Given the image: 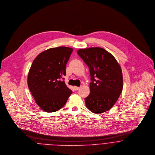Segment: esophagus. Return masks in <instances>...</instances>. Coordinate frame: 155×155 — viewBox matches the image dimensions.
Wrapping results in <instances>:
<instances>
[{
    "mask_svg": "<svg viewBox=\"0 0 155 155\" xmlns=\"http://www.w3.org/2000/svg\"><path fill=\"white\" fill-rule=\"evenodd\" d=\"M74 89L76 91H77V90H78L79 89V87H74Z\"/></svg>",
    "mask_w": 155,
    "mask_h": 155,
    "instance_id": "obj_1",
    "label": "esophagus"
}]
</instances>
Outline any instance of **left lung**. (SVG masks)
Wrapping results in <instances>:
<instances>
[{"instance_id": "8db88e82", "label": "left lung", "mask_w": 155, "mask_h": 155, "mask_svg": "<svg viewBox=\"0 0 155 155\" xmlns=\"http://www.w3.org/2000/svg\"><path fill=\"white\" fill-rule=\"evenodd\" d=\"M77 53L90 72V94L85 99L87 108L96 114L107 111L116 103L123 90L120 64L112 54L101 48L79 49Z\"/></svg>"}]
</instances>
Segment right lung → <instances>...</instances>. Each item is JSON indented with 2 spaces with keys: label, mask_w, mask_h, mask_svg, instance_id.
<instances>
[{
  "label": "right lung",
  "mask_w": 155,
  "mask_h": 155,
  "mask_svg": "<svg viewBox=\"0 0 155 155\" xmlns=\"http://www.w3.org/2000/svg\"><path fill=\"white\" fill-rule=\"evenodd\" d=\"M72 52L73 49L67 47L51 48L40 53L31 65L28 87L35 102L45 112L62 108L72 93L64 81Z\"/></svg>",
  "instance_id": "1"
}]
</instances>
